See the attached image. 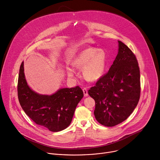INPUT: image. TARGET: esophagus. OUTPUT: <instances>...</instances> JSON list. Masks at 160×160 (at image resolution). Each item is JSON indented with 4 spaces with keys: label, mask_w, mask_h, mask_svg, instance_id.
<instances>
[{
    "label": "esophagus",
    "mask_w": 160,
    "mask_h": 160,
    "mask_svg": "<svg viewBox=\"0 0 160 160\" xmlns=\"http://www.w3.org/2000/svg\"><path fill=\"white\" fill-rule=\"evenodd\" d=\"M82 90H83L84 95V96H87V95H88V90H87V88H84L82 89Z\"/></svg>",
    "instance_id": "34e87169"
}]
</instances>
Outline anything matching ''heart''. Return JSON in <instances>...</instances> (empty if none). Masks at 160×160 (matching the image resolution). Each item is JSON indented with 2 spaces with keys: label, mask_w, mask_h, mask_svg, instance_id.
Returning a JSON list of instances; mask_svg holds the SVG:
<instances>
[{
  "label": "heart",
  "mask_w": 160,
  "mask_h": 160,
  "mask_svg": "<svg viewBox=\"0 0 160 160\" xmlns=\"http://www.w3.org/2000/svg\"><path fill=\"white\" fill-rule=\"evenodd\" d=\"M72 65L76 68H82V75L87 80H99L104 75L106 68V56L102 50L91 47L84 49L73 59ZM74 74L72 69H68V75Z\"/></svg>",
  "instance_id": "1"
}]
</instances>
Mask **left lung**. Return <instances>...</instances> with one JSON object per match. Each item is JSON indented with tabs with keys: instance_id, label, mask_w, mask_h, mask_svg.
<instances>
[{
	"instance_id": "left-lung-1",
	"label": "left lung",
	"mask_w": 160,
	"mask_h": 160,
	"mask_svg": "<svg viewBox=\"0 0 160 160\" xmlns=\"http://www.w3.org/2000/svg\"><path fill=\"white\" fill-rule=\"evenodd\" d=\"M140 89L137 59L126 45L118 41V52L113 65L88 90L95 102L97 122L113 127L126 120L138 104Z\"/></svg>"
}]
</instances>
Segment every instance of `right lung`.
<instances>
[{
    "label": "right lung",
    "mask_w": 160,
    "mask_h": 160,
    "mask_svg": "<svg viewBox=\"0 0 160 160\" xmlns=\"http://www.w3.org/2000/svg\"><path fill=\"white\" fill-rule=\"evenodd\" d=\"M23 62L21 63L17 92L20 104L26 115L36 124L52 132L66 129L72 122L78 104L83 97L79 87L61 88L52 95L33 92L24 76Z\"/></svg>",
    "instance_id": "obj_1"
}]
</instances>
